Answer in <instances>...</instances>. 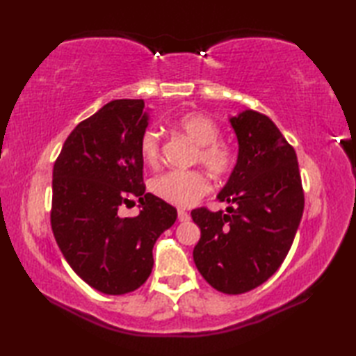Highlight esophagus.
Masks as SVG:
<instances>
[{
    "mask_svg": "<svg viewBox=\"0 0 356 356\" xmlns=\"http://www.w3.org/2000/svg\"><path fill=\"white\" fill-rule=\"evenodd\" d=\"M177 218H179V222H188L191 218V216L186 213V211H184V209H179V213H177Z\"/></svg>",
    "mask_w": 356,
    "mask_h": 356,
    "instance_id": "obj_1",
    "label": "esophagus"
}]
</instances>
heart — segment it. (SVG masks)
Here are the masks:
<instances>
[{
	"label": "heart",
	"instance_id": "b5f03b06",
	"mask_svg": "<svg viewBox=\"0 0 356 356\" xmlns=\"http://www.w3.org/2000/svg\"><path fill=\"white\" fill-rule=\"evenodd\" d=\"M172 128L185 134L194 145L193 161L200 163L211 176L228 174L236 156L228 143L220 139V127L203 113H185L172 120ZM139 153L143 162L154 166L161 161L159 134L148 128L139 139ZM151 191L161 200L177 208H190L209 191V182L200 171H168L153 179Z\"/></svg>",
	"mask_w": 356,
	"mask_h": 356
}]
</instances>
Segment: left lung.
<instances>
[{
  "mask_svg": "<svg viewBox=\"0 0 356 356\" xmlns=\"http://www.w3.org/2000/svg\"><path fill=\"white\" fill-rule=\"evenodd\" d=\"M237 163L218 193L225 211H191L200 228L193 257L202 277L223 293H245L275 274L292 246L305 209L295 149L259 111L229 119Z\"/></svg>",
  "mask_w": 356,
  "mask_h": 356,
  "instance_id": "8db88e82",
  "label": "left lung"
}]
</instances>
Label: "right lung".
<instances>
[{
  "label": "right lung",
  "mask_w": 356,
  "mask_h": 356,
  "mask_svg": "<svg viewBox=\"0 0 356 356\" xmlns=\"http://www.w3.org/2000/svg\"><path fill=\"white\" fill-rule=\"evenodd\" d=\"M142 99H116L76 125L53 166L50 222L72 269L107 295L133 292L153 269V246L177 211L145 193L139 139L148 127ZM140 202L141 213L120 209Z\"/></svg>",
  "instance_id": "obj_1"
}]
</instances>
